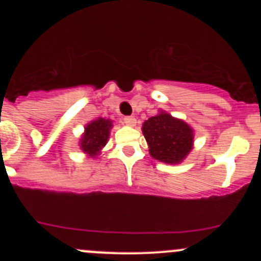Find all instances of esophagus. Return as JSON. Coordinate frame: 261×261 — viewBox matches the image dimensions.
Segmentation results:
<instances>
[{
	"label": "esophagus",
	"mask_w": 261,
	"mask_h": 261,
	"mask_svg": "<svg viewBox=\"0 0 261 261\" xmlns=\"http://www.w3.org/2000/svg\"><path fill=\"white\" fill-rule=\"evenodd\" d=\"M123 121H125L126 125L128 126H134L136 123V118L134 117V116H125V117H123Z\"/></svg>",
	"instance_id": "obj_1"
}]
</instances>
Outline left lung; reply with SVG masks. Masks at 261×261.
<instances>
[{
  "instance_id": "obj_1",
  "label": "left lung",
  "mask_w": 261,
  "mask_h": 261,
  "mask_svg": "<svg viewBox=\"0 0 261 261\" xmlns=\"http://www.w3.org/2000/svg\"><path fill=\"white\" fill-rule=\"evenodd\" d=\"M143 134L154 159L175 164L191 151L193 131L181 120L168 114L152 116L143 125Z\"/></svg>"
}]
</instances>
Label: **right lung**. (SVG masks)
<instances>
[{
  "label": "right lung",
  "mask_w": 261,
  "mask_h": 261,
  "mask_svg": "<svg viewBox=\"0 0 261 261\" xmlns=\"http://www.w3.org/2000/svg\"><path fill=\"white\" fill-rule=\"evenodd\" d=\"M111 127V121L105 120V118H98V120L88 123L86 126V133L81 140V147L83 149V151L91 156L97 155V152H99V150L107 144Z\"/></svg>",
  "instance_id": "obj_1"
}]
</instances>
